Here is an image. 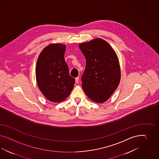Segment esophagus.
<instances>
[{
  "mask_svg": "<svg viewBox=\"0 0 159 159\" xmlns=\"http://www.w3.org/2000/svg\"><path fill=\"white\" fill-rule=\"evenodd\" d=\"M75 82H76V84L79 83V77H76V78L75 79Z\"/></svg>",
  "mask_w": 159,
  "mask_h": 159,
  "instance_id": "obj_1",
  "label": "esophagus"
}]
</instances>
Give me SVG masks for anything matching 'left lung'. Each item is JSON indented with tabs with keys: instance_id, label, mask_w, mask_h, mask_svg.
Returning <instances> with one entry per match:
<instances>
[{
	"instance_id": "1",
	"label": "left lung",
	"mask_w": 159,
	"mask_h": 159,
	"mask_svg": "<svg viewBox=\"0 0 159 159\" xmlns=\"http://www.w3.org/2000/svg\"><path fill=\"white\" fill-rule=\"evenodd\" d=\"M86 59L82 76V86L92 101H107L118 86L120 79V63L116 52L105 40L96 39L79 45Z\"/></svg>"
}]
</instances>
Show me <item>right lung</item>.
I'll list each match as a JSON object with an SVG mask.
<instances>
[{
    "instance_id": "right-lung-1",
    "label": "right lung",
    "mask_w": 159,
    "mask_h": 159,
    "mask_svg": "<svg viewBox=\"0 0 159 159\" xmlns=\"http://www.w3.org/2000/svg\"><path fill=\"white\" fill-rule=\"evenodd\" d=\"M66 45L52 43L43 49L37 59L35 76L40 91L48 100L60 102L72 92L75 79L70 76L65 61Z\"/></svg>"
}]
</instances>
